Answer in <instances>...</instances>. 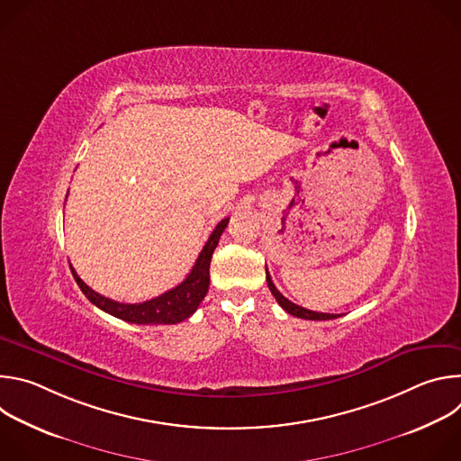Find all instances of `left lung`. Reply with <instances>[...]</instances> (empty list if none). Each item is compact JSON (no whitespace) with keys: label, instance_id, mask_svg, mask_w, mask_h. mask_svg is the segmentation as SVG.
<instances>
[{"label":"left lung","instance_id":"obj_1","mask_svg":"<svg viewBox=\"0 0 461 461\" xmlns=\"http://www.w3.org/2000/svg\"><path fill=\"white\" fill-rule=\"evenodd\" d=\"M267 283H268V288H270V292L274 294L276 301L281 304V308H283L285 312H288L290 315H294V317L310 319V321H326V319H338V317H339V313H322V312H313V310H306V308H303V306H299V304H295V303L288 301V299H286V297H285V295L276 288V285H274V281H272V277H270L268 270H267Z\"/></svg>","mask_w":461,"mask_h":461}]
</instances>
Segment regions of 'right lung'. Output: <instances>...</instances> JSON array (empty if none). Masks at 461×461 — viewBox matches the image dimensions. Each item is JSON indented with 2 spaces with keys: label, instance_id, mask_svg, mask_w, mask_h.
Masks as SVG:
<instances>
[{
  "label": "right lung",
  "instance_id": "right-lung-1",
  "mask_svg": "<svg viewBox=\"0 0 461 461\" xmlns=\"http://www.w3.org/2000/svg\"><path fill=\"white\" fill-rule=\"evenodd\" d=\"M230 219H222L213 233L210 235L208 242L204 244L199 258L194 260L193 270L187 274V277L175 288L167 290L166 294L151 299V301H144V303H137V304H127V303H118L113 301L109 297H104L100 294H96L95 290H91L75 272V268H71L77 285L80 286V290L84 292V295L100 310L127 321L133 324H176L182 322L184 319L191 317L194 313V310L199 308V304L203 303V299L208 294L210 288V262H212V255L219 244V239L222 235V231L226 230Z\"/></svg>",
  "mask_w": 461,
  "mask_h": 461
}]
</instances>
